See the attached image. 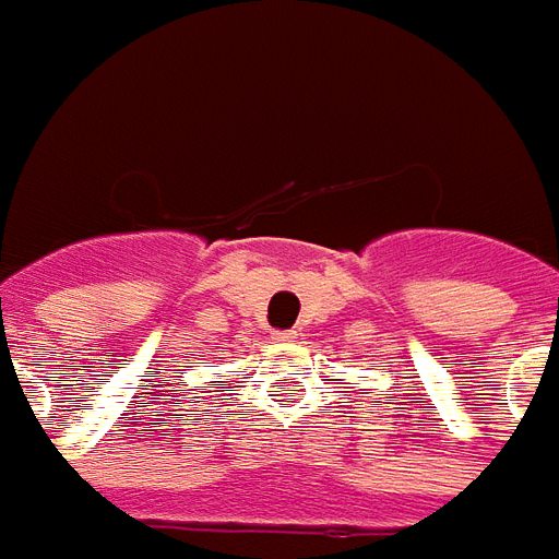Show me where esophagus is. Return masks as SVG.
<instances>
[{"instance_id": "34e87169", "label": "esophagus", "mask_w": 559, "mask_h": 559, "mask_svg": "<svg viewBox=\"0 0 559 559\" xmlns=\"http://www.w3.org/2000/svg\"><path fill=\"white\" fill-rule=\"evenodd\" d=\"M272 338L278 341V344H290V341H296V332L293 329H281V332H272Z\"/></svg>"}]
</instances>
